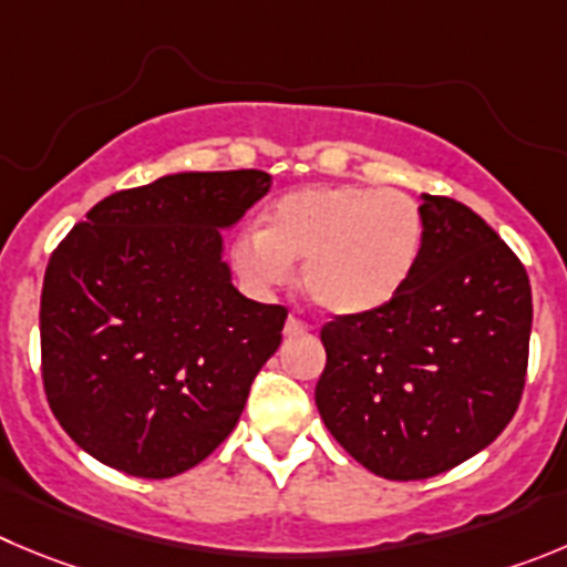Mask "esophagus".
Masks as SVG:
<instances>
[{"instance_id":"obj_1","label":"esophagus","mask_w":567,"mask_h":567,"mask_svg":"<svg viewBox=\"0 0 567 567\" xmlns=\"http://www.w3.org/2000/svg\"><path fill=\"white\" fill-rule=\"evenodd\" d=\"M301 332H310V327L301 319H296V316H288V321H285V336H301Z\"/></svg>"}]
</instances>
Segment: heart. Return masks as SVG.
Returning a JSON list of instances; mask_svg holds the SVG:
<instances>
[{"mask_svg": "<svg viewBox=\"0 0 567 567\" xmlns=\"http://www.w3.org/2000/svg\"><path fill=\"white\" fill-rule=\"evenodd\" d=\"M425 220L411 195L358 184H316L279 195L259 229L231 248L257 288L279 285L301 259V288L316 308L355 319L385 308L414 277Z\"/></svg>", "mask_w": 567, "mask_h": 567, "instance_id": "1", "label": "heart"}]
</instances>
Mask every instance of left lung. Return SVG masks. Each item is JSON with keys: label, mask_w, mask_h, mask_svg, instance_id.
I'll return each mask as SVG.
<instances>
[{"label": "left lung", "mask_w": 567, "mask_h": 567, "mask_svg": "<svg viewBox=\"0 0 567 567\" xmlns=\"http://www.w3.org/2000/svg\"><path fill=\"white\" fill-rule=\"evenodd\" d=\"M420 209L425 240L400 296L321 330V420L389 481L447 473L501 436L532 336V285L512 248L458 200L422 195Z\"/></svg>", "instance_id": "8db88e82"}]
</instances>
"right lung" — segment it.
<instances>
[{
	"label": "right lung",
	"mask_w": 567,
	"mask_h": 567,
	"mask_svg": "<svg viewBox=\"0 0 567 567\" xmlns=\"http://www.w3.org/2000/svg\"><path fill=\"white\" fill-rule=\"evenodd\" d=\"M271 189L262 171L173 173L86 212L41 290V372L78 447L173 478L240 420L288 310L231 285L224 231Z\"/></svg>",
	"instance_id": "right-lung-1"
}]
</instances>
